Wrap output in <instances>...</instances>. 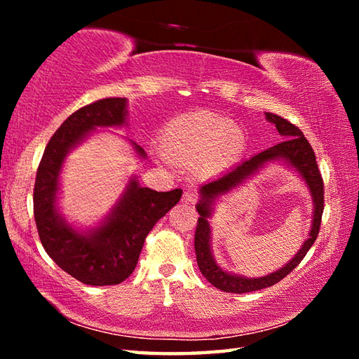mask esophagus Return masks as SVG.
I'll list each match as a JSON object with an SVG mask.
<instances>
[{"label": "esophagus", "instance_id": "1", "mask_svg": "<svg viewBox=\"0 0 359 359\" xmlns=\"http://www.w3.org/2000/svg\"><path fill=\"white\" fill-rule=\"evenodd\" d=\"M197 199H199V194H197L194 189H188L184 194V202L185 203H196Z\"/></svg>", "mask_w": 359, "mask_h": 359}]
</instances>
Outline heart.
<instances>
[{
	"label": "heart",
	"mask_w": 359,
	"mask_h": 359,
	"mask_svg": "<svg viewBox=\"0 0 359 359\" xmlns=\"http://www.w3.org/2000/svg\"><path fill=\"white\" fill-rule=\"evenodd\" d=\"M245 137L226 117L211 112L187 114L171 120L162 135V149L175 162H199L202 171H212L238 158Z\"/></svg>",
	"instance_id": "heart-1"
}]
</instances>
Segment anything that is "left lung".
Wrapping results in <instances>:
<instances>
[{
    "instance_id": "left-lung-1",
    "label": "left lung",
    "mask_w": 359,
    "mask_h": 359,
    "mask_svg": "<svg viewBox=\"0 0 359 359\" xmlns=\"http://www.w3.org/2000/svg\"><path fill=\"white\" fill-rule=\"evenodd\" d=\"M265 118L276 126L278 133L284 140L269 149L259 152V154L253 157H250L248 160H243L242 163L236 165L230 171L220 175V177L203 184L199 189L201 199L196 205L197 212L201 215L199 220H197L194 236L197 265H199L201 273L207 278L211 285L228 293L256 292V290L271 287L280 279H284L290 271H293L299 265L304 256L307 255V251L313 245L319 233V225H321V217L324 211V184L321 172L318 170L313 149H311L309 140L301 133V129L290 123L288 120L271 112H265ZM273 161L282 163L299 173L309 188L312 201L314 202V219H312L309 238L304 241L303 247L292 258V261L276 272L259 278H247L241 275L230 273L224 271L215 262L210 250V227L208 220L212 215V207L219 196L245 183L266 164Z\"/></svg>"
}]
</instances>
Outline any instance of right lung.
Segmentation results:
<instances>
[{"mask_svg": "<svg viewBox=\"0 0 359 359\" xmlns=\"http://www.w3.org/2000/svg\"><path fill=\"white\" fill-rule=\"evenodd\" d=\"M125 125L126 98H103L75 111L52 135L36 171L34 216L46 253L60 269L88 285H116L131 276L144 238L182 197L180 188L157 193L142 187L133 175L98 225L80 230L65 219L58 208V191L67 154L97 128ZM131 144L139 158H147L142 147Z\"/></svg>", "mask_w": 359, "mask_h": 359, "instance_id": "1", "label": "right lung"}]
</instances>
